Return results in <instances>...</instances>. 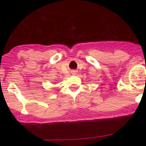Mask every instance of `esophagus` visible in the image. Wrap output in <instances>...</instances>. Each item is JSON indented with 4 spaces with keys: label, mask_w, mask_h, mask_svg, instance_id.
<instances>
[{
    "label": "esophagus",
    "mask_w": 146,
    "mask_h": 146,
    "mask_svg": "<svg viewBox=\"0 0 146 146\" xmlns=\"http://www.w3.org/2000/svg\"><path fill=\"white\" fill-rule=\"evenodd\" d=\"M75 72H74V71H72V74H75Z\"/></svg>",
    "instance_id": "1"
}]
</instances>
